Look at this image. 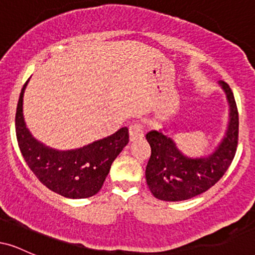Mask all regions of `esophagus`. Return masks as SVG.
Returning <instances> with one entry per match:
<instances>
[{
  "mask_svg": "<svg viewBox=\"0 0 255 255\" xmlns=\"http://www.w3.org/2000/svg\"><path fill=\"white\" fill-rule=\"evenodd\" d=\"M144 136V130H142V126L140 124H135L130 125L129 127V137H130V141H135V140L141 139Z\"/></svg>",
  "mask_w": 255,
  "mask_h": 255,
  "instance_id": "obj_1",
  "label": "esophagus"
}]
</instances>
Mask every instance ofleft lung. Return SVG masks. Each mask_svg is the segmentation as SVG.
<instances>
[{
  "instance_id": "left-lung-1",
  "label": "left lung",
  "mask_w": 255,
  "mask_h": 255,
  "mask_svg": "<svg viewBox=\"0 0 255 255\" xmlns=\"http://www.w3.org/2000/svg\"><path fill=\"white\" fill-rule=\"evenodd\" d=\"M230 105L228 130L217 150L204 158H188L162 131L146 134L151 156L146 165V182L152 194L159 200L181 201L206 192L228 170L239 142V111L234 93L224 81H219Z\"/></svg>"
}]
</instances>
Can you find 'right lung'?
I'll list each match as a JSON object with an SVG mask.
<instances>
[{
    "label": "right lung",
    "instance_id": "add662e5",
    "mask_svg": "<svg viewBox=\"0 0 255 255\" xmlns=\"http://www.w3.org/2000/svg\"><path fill=\"white\" fill-rule=\"evenodd\" d=\"M17 102L15 133L26 164L38 180L52 192L71 199L92 197L101 191L110 166L129 141L127 127L78 150L57 151L37 141L26 128L22 116V97Z\"/></svg>",
    "mask_w": 255,
    "mask_h": 255
}]
</instances>
